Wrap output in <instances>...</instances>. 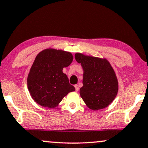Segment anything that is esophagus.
<instances>
[{
	"mask_svg": "<svg viewBox=\"0 0 148 148\" xmlns=\"http://www.w3.org/2000/svg\"><path fill=\"white\" fill-rule=\"evenodd\" d=\"M75 90H76V91H79V87L78 85H75Z\"/></svg>",
	"mask_w": 148,
	"mask_h": 148,
	"instance_id": "obj_1",
	"label": "esophagus"
}]
</instances>
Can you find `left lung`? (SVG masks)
<instances>
[{
  "instance_id": "1",
  "label": "left lung",
  "mask_w": 148,
  "mask_h": 148,
  "mask_svg": "<svg viewBox=\"0 0 148 148\" xmlns=\"http://www.w3.org/2000/svg\"><path fill=\"white\" fill-rule=\"evenodd\" d=\"M75 58L83 69V86L80 88L83 101L93 110L107 107L119 90L117 77L110 63L106 59L80 53H75Z\"/></svg>"
}]
</instances>
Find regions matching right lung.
<instances>
[{
    "instance_id": "right-lung-1",
    "label": "right lung",
    "mask_w": 148,
    "mask_h": 148,
    "mask_svg": "<svg viewBox=\"0 0 148 148\" xmlns=\"http://www.w3.org/2000/svg\"><path fill=\"white\" fill-rule=\"evenodd\" d=\"M70 52L46 49L36 57L28 74L27 84L31 97L44 107H56L63 97L75 88L70 85L63 67L71 64Z\"/></svg>"
}]
</instances>
